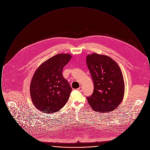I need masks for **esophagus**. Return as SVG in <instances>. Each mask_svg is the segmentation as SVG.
<instances>
[{"label":"esophagus","mask_w":150,"mask_h":150,"mask_svg":"<svg viewBox=\"0 0 150 150\" xmlns=\"http://www.w3.org/2000/svg\"><path fill=\"white\" fill-rule=\"evenodd\" d=\"M78 90L79 91H80V92H82L83 91V86H80L78 89Z\"/></svg>","instance_id":"34e87169"}]
</instances>
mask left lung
<instances>
[{
	"label": "left lung",
	"instance_id": "obj_1",
	"mask_svg": "<svg viewBox=\"0 0 150 150\" xmlns=\"http://www.w3.org/2000/svg\"><path fill=\"white\" fill-rule=\"evenodd\" d=\"M86 64L92 75L94 90L88 102L94 111L100 113L111 112L122 100L125 84L120 67L106 55L88 54Z\"/></svg>",
	"mask_w": 150,
	"mask_h": 150
}]
</instances>
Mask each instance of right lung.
Instances as JSON below:
<instances>
[{"label":"right lung","instance_id":"add662e5","mask_svg":"<svg viewBox=\"0 0 150 150\" xmlns=\"http://www.w3.org/2000/svg\"><path fill=\"white\" fill-rule=\"evenodd\" d=\"M72 56L60 53L40 64L32 78L30 92L34 106L47 114L56 112L70 97L71 87L62 75V70Z\"/></svg>","mask_w":150,"mask_h":150}]
</instances>
